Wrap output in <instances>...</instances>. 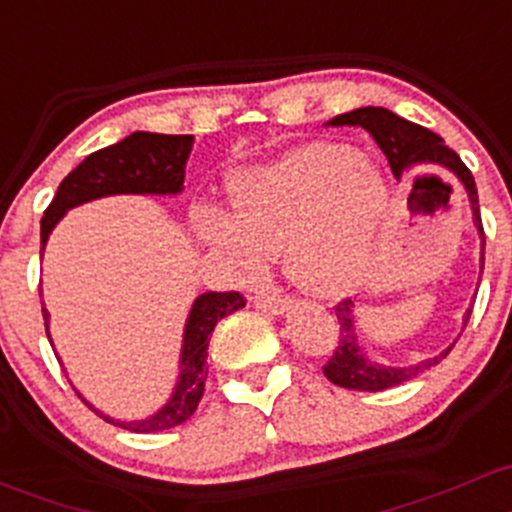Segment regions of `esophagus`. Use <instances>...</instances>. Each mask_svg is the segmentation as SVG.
Instances as JSON below:
<instances>
[{"label": "esophagus", "mask_w": 512, "mask_h": 512, "mask_svg": "<svg viewBox=\"0 0 512 512\" xmlns=\"http://www.w3.org/2000/svg\"><path fill=\"white\" fill-rule=\"evenodd\" d=\"M288 298L280 293H258L254 298V305L263 312H273V315H280L283 310H288Z\"/></svg>", "instance_id": "34e87169"}]
</instances>
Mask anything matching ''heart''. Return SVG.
I'll return each mask as SVG.
<instances>
[{
	"label": "heart",
	"mask_w": 512,
	"mask_h": 512,
	"mask_svg": "<svg viewBox=\"0 0 512 512\" xmlns=\"http://www.w3.org/2000/svg\"><path fill=\"white\" fill-rule=\"evenodd\" d=\"M388 195L366 156L334 144H307L276 163L234 175L229 210L210 212L197 232L241 271L283 251L295 285L334 298L359 283L376 249Z\"/></svg>",
	"instance_id": "b5f03b06"
}]
</instances>
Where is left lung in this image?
<instances>
[{"mask_svg":"<svg viewBox=\"0 0 512 512\" xmlns=\"http://www.w3.org/2000/svg\"><path fill=\"white\" fill-rule=\"evenodd\" d=\"M332 126H361L366 129L368 134L373 136L381 151L386 153L388 166L393 170L395 178L410 170L415 163H422V166H442L449 168L456 178L464 183L466 192H469L471 200V210H474V222L481 232L483 246H486V236H483V224H481V210H478V192H476V183L471 170L464 166L459 156L452 151L449 146H444L442 136H437L434 131L425 129V126L408 122V119L398 117L390 109L383 107H361L354 109V112L339 114V117L329 119ZM354 302L351 300H342L339 305H334V315H337L339 322V337H337V346H334V354L329 356L327 364L322 366L324 376L334 383V386L342 388H351V390H386L393 386H400V383L412 381L415 376H420L422 371L439 364L444 356L452 351L449 346L447 351L442 354L432 356V359L420 361L415 366H381L373 364L364 356L361 346L356 344V329H354V312H351ZM471 310L466 312V322H469Z\"/></svg>","mask_w":512,"mask_h":512,"instance_id":"1","label":"left lung"}]
</instances>
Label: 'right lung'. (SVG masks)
<instances>
[{"label":"right lung","instance_id":"obj_1","mask_svg":"<svg viewBox=\"0 0 512 512\" xmlns=\"http://www.w3.org/2000/svg\"><path fill=\"white\" fill-rule=\"evenodd\" d=\"M192 136H173V134H148V131H134L131 136L119 141V144L100 148L90 153L78 168L70 170L60 188L48 205L41 219V246H46L48 234L58 224L70 207L82 205V202L97 200L104 195H117V192H151V195H175L183 190L185 180V161L190 156ZM43 251V249H41ZM246 305V298L236 290L229 293H210L200 295L192 305L188 324H185L183 339V359H180V381L175 386L173 398L163 405L156 415L139 422H117L112 417L100 415L85 398H78L90 410L104 417L112 425L124 427L129 432H161L185 422L192 412L197 410L202 393H205L207 381V346H210V334L222 317L232 315ZM43 320H46L48 334V312L43 307Z\"/></svg>","mask_w":512,"mask_h":512}]
</instances>
